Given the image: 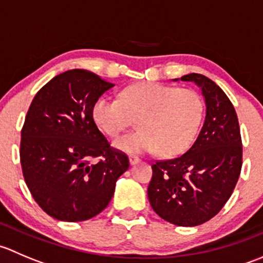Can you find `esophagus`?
Returning <instances> with one entry per match:
<instances>
[{"mask_svg": "<svg viewBox=\"0 0 263 263\" xmlns=\"http://www.w3.org/2000/svg\"><path fill=\"white\" fill-rule=\"evenodd\" d=\"M140 161V158L136 155H129V164L131 165H135V164H137Z\"/></svg>", "mask_w": 263, "mask_h": 263, "instance_id": "34e87169", "label": "esophagus"}]
</instances>
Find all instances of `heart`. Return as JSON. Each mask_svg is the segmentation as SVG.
<instances>
[{
	"instance_id": "heart-1",
	"label": "heart",
	"mask_w": 263,
	"mask_h": 263,
	"mask_svg": "<svg viewBox=\"0 0 263 263\" xmlns=\"http://www.w3.org/2000/svg\"><path fill=\"white\" fill-rule=\"evenodd\" d=\"M205 105L193 89L142 82L123 90L121 98L103 95L92 107L98 128L116 137L139 118L141 128L119 137L116 146L131 154L160 150L165 156L184 153L195 141Z\"/></svg>"
}]
</instances>
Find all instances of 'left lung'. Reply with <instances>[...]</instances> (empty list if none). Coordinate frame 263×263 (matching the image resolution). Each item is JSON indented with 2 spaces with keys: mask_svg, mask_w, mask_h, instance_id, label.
<instances>
[{
  "mask_svg": "<svg viewBox=\"0 0 263 263\" xmlns=\"http://www.w3.org/2000/svg\"><path fill=\"white\" fill-rule=\"evenodd\" d=\"M181 80L196 82L202 90L205 123L187 153L151 165L147 196L161 219L196 227L213 219L232 196L242 169L243 146L237 113L227 94L200 73Z\"/></svg>",
  "mask_w": 263,
  "mask_h": 263,
  "instance_id": "1",
  "label": "left lung"
}]
</instances>
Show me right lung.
<instances>
[{
    "mask_svg": "<svg viewBox=\"0 0 263 263\" xmlns=\"http://www.w3.org/2000/svg\"><path fill=\"white\" fill-rule=\"evenodd\" d=\"M113 86L76 68L47 82L29 107L21 128L23 176L35 202L54 219L97 216L128 169V156L110 146L92 118L94 103Z\"/></svg>",
    "mask_w": 263,
    "mask_h": 263,
    "instance_id": "obj_1",
    "label": "right lung"
}]
</instances>
